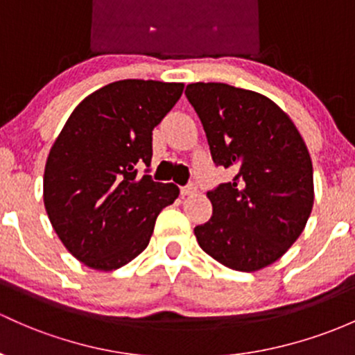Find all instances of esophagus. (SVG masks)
Masks as SVG:
<instances>
[{"label":"esophagus","instance_id":"1","mask_svg":"<svg viewBox=\"0 0 355 355\" xmlns=\"http://www.w3.org/2000/svg\"><path fill=\"white\" fill-rule=\"evenodd\" d=\"M194 193H196V186L194 184H188V186H184V188H181L182 196H193Z\"/></svg>","mask_w":355,"mask_h":355}]
</instances>
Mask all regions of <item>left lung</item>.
Wrapping results in <instances>:
<instances>
[{"mask_svg": "<svg viewBox=\"0 0 355 355\" xmlns=\"http://www.w3.org/2000/svg\"><path fill=\"white\" fill-rule=\"evenodd\" d=\"M186 96L207 133L213 162L237 176L207 196L213 215L194 228L198 243L225 268L255 272L288 252L313 208V166L298 128L255 91L193 83Z\"/></svg>", "mask_w": 355, "mask_h": 355, "instance_id": "left-lung-1", "label": "left lung"}]
</instances>
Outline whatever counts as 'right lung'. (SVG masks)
<instances>
[{"instance_id":"add662e5","label":"right lung","mask_w":355,"mask_h":355,"mask_svg":"<svg viewBox=\"0 0 355 355\" xmlns=\"http://www.w3.org/2000/svg\"><path fill=\"white\" fill-rule=\"evenodd\" d=\"M182 83L125 79L79 103L49 152L44 205L57 237L94 270H115L146 250L155 218L174 203L173 182L137 176L150 166L152 130Z\"/></svg>"}]
</instances>
